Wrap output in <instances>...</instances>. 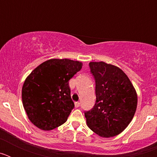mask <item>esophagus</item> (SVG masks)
<instances>
[{
  "mask_svg": "<svg viewBox=\"0 0 157 157\" xmlns=\"http://www.w3.org/2000/svg\"><path fill=\"white\" fill-rule=\"evenodd\" d=\"M75 105L76 108H78V107L80 106V103L78 102V101H77V102H75Z\"/></svg>",
  "mask_w": 157,
  "mask_h": 157,
  "instance_id": "1",
  "label": "esophagus"
}]
</instances>
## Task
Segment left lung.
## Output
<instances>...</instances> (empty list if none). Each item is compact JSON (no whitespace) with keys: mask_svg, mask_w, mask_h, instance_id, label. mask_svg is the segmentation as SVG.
Returning a JSON list of instances; mask_svg holds the SVG:
<instances>
[{"mask_svg":"<svg viewBox=\"0 0 157 157\" xmlns=\"http://www.w3.org/2000/svg\"><path fill=\"white\" fill-rule=\"evenodd\" d=\"M95 79L96 102L86 111L88 127L103 138L120 134L132 120L138 97L127 75L118 67L105 62L89 63Z\"/></svg>","mask_w":157,"mask_h":157,"instance_id":"left-lung-1","label":"left lung"}]
</instances>
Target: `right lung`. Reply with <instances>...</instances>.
<instances>
[{
    "label": "right lung",
    "mask_w": 157,
    "mask_h": 157,
    "mask_svg": "<svg viewBox=\"0 0 157 157\" xmlns=\"http://www.w3.org/2000/svg\"><path fill=\"white\" fill-rule=\"evenodd\" d=\"M82 65L68 59H51L37 67L26 78L22 100L34 125L50 130L67 121L75 108L69 80L81 70Z\"/></svg>",
    "instance_id": "obj_1"
}]
</instances>
